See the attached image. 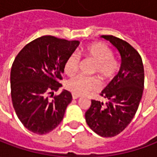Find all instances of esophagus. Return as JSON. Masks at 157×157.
<instances>
[{"mask_svg": "<svg viewBox=\"0 0 157 157\" xmlns=\"http://www.w3.org/2000/svg\"><path fill=\"white\" fill-rule=\"evenodd\" d=\"M80 98V96L78 95H75V94H72V98L73 99H77Z\"/></svg>", "mask_w": 157, "mask_h": 157, "instance_id": "esophagus-1", "label": "esophagus"}]
</instances>
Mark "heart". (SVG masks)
I'll return each mask as SVG.
<instances>
[{"mask_svg": "<svg viewBox=\"0 0 157 157\" xmlns=\"http://www.w3.org/2000/svg\"><path fill=\"white\" fill-rule=\"evenodd\" d=\"M80 55L95 62L92 73L98 74L102 81L112 79L119 70V62L113 57V51L103 43L96 42L86 45L80 51ZM80 65V55L72 53L66 59L64 65V71L69 76L74 75L77 72ZM65 87L75 95H85L99 87V82L97 77H86L76 75L68 80Z\"/></svg>", "mask_w": 157, "mask_h": 157, "instance_id": "obj_1", "label": "heart"}]
</instances>
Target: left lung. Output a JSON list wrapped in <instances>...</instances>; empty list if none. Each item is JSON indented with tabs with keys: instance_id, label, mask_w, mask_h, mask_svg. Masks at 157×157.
<instances>
[{
	"instance_id": "obj_1",
	"label": "left lung",
	"mask_w": 157,
	"mask_h": 157,
	"mask_svg": "<svg viewBox=\"0 0 157 157\" xmlns=\"http://www.w3.org/2000/svg\"><path fill=\"white\" fill-rule=\"evenodd\" d=\"M118 48L121 66L117 75L101 93L106 103L92 100L86 112L90 128L102 137H113L131 122L141 100L145 73L140 55L128 43L113 35H102Z\"/></svg>"
}]
</instances>
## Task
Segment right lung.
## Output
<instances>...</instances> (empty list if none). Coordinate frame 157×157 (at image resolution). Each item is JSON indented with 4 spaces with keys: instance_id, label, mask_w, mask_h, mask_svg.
<instances>
[{
    "instance_id": "obj_1",
    "label": "right lung",
    "mask_w": 157,
    "mask_h": 157,
    "mask_svg": "<svg viewBox=\"0 0 157 157\" xmlns=\"http://www.w3.org/2000/svg\"><path fill=\"white\" fill-rule=\"evenodd\" d=\"M77 40L42 36L26 44L16 56L11 70L13 108L24 127L44 135L58 126L72 100L66 90L49 99L48 94L62 86L64 65L78 47Z\"/></svg>"
}]
</instances>
